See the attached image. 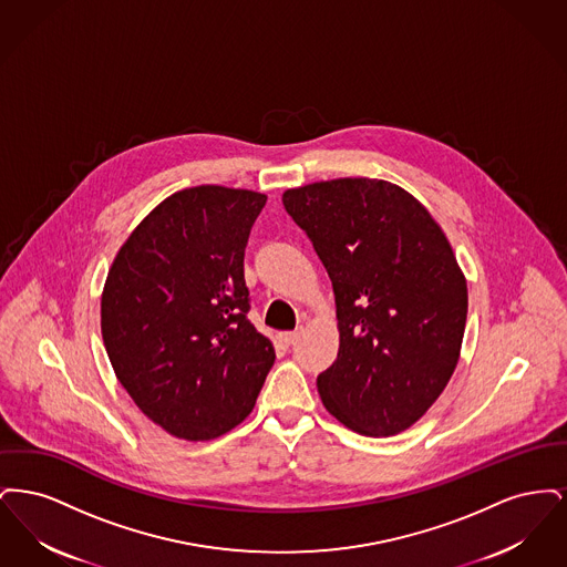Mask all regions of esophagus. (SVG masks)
<instances>
[{"mask_svg": "<svg viewBox=\"0 0 567 567\" xmlns=\"http://www.w3.org/2000/svg\"><path fill=\"white\" fill-rule=\"evenodd\" d=\"M299 333H301V327L296 329V331H282V333H278V340L285 344V347H289V344H293L297 338H299Z\"/></svg>", "mask_w": 567, "mask_h": 567, "instance_id": "1", "label": "esophagus"}]
</instances>
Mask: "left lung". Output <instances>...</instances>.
I'll return each instance as SVG.
<instances>
[{"label": "left lung", "instance_id": "left-lung-1", "mask_svg": "<svg viewBox=\"0 0 567 567\" xmlns=\"http://www.w3.org/2000/svg\"><path fill=\"white\" fill-rule=\"evenodd\" d=\"M336 296L338 359L317 378L323 405L361 435H395L440 398L457 368L467 285L427 208L377 178L282 193Z\"/></svg>", "mask_w": 567, "mask_h": 567}]
</instances>
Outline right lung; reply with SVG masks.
I'll use <instances>...</instances> for the list:
<instances>
[{
  "label": "right lung",
  "instance_id": "obj_1",
  "mask_svg": "<svg viewBox=\"0 0 567 567\" xmlns=\"http://www.w3.org/2000/svg\"><path fill=\"white\" fill-rule=\"evenodd\" d=\"M264 193L178 190L116 252L102 293V338L135 405L176 437L204 442L255 408L274 365L255 329L244 248Z\"/></svg>",
  "mask_w": 567,
  "mask_h": 567
}]
</instances>
